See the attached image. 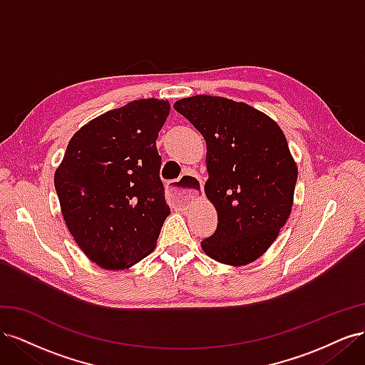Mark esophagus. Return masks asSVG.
Returning a JSON list of instances; mask_svg holds the SVG:
<instances>
[{"label":"esophagus","mask_w":365,"mask_h":365,"mask_svg":"<svg viewBox=\"0 0 365 365\" xmlns=\"http://www.w3.org/2000/svg\"><path fill=\"white\" fill-rule=\"evenodd\" d=\"M202 189V182L193 173H182L180 180L170 181L168 185V195L170 201L176 205H185L193 201Z\"/></svg>","instance_id":"obj_1"}]
</instances>
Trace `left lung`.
<instances>
[{
	"instance_id": "8db88e82",
	"label": "left lung",
	"mask_w": 365,
	"mask_h": 365,
	"mask_svg": "<svg viewBox=\"0 0 365 365\" xmlns=\"http://www.w3.org/2000/svg\"><path fill=\"white\" fill-rule=\"evenodd\" d=\"M173 108L207 143L205 195L217 228L201 242L208 257L231 267L257 260L277 239L292 208L297 164L272 118L225 97L193 96Z\"/></svg>"
}]
</instances>
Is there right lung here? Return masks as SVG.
Here are the masks:
<instances>
[{
    "instance_id": "add662e5",
    "label": "right lung",
    "mask_w": 365,
    "mask_h": 365,
    "mask_svg": "<svg viewBox=\"0 0 365 365\" xmlns=\"http://www.w3.org/2000/svg\"><path fill=\"white\" fill-rule=\"evenodd\" d=\"M168 101L140 98L82 126L54 173L62 216L86 257L125 269L155 248L170 208L157 138Z\"/></svg>"
}]
</instances>
